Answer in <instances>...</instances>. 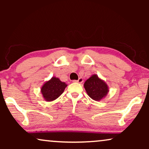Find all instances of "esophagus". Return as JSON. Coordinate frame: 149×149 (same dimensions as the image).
I'll use <instances>...</instances> for the list:
<instances>
[{"mask_svg": "<svg viewBox=\"0 0 149 149\" xmlns=\"http://www.w3.org/2000/svg\"><path fill=\"white\" fill-rule=\"evenodd\" d=\"M83 79L81 78V77H80V78H79L78 80H74V81H73V82H74V83H83Z\"/></svg>", "mask_w": 149, "mask_h": 149, "instance_id": "obj_1", "label": "esophagus"}]
</instances>
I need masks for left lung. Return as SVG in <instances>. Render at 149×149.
<instances>
[{"instance_id":"8db88e82","label":"left lung","mask_w":149,"mask_h":149,"mask_svg":"<svg viewBox=\"0 0 149 149\" xmlns=\"http://www.w3.org/2000/svg\"><path fill=\"white\" fill-rule=\"evenodd\" d=\"M87 95L95 101H100L107 96L109 88L107 83L97 74H93L84 83Z\"/></svg>"}]
</instances>
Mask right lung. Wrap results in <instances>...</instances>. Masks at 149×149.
<instances>
[{
    "mask_svg": "<svg viewBox=\"0 0 149 149\" xmlns=\"http://www.w3.org/2000/svg\"><path fill=\"white\" fill-rule=\"evenodd\" d=\"M66 87V83L62 82L59 78L53 77L42 85L40 89V93L45 100L52 102L60 97Z\"/></svg>",
    "mask_w": 149,
    "mask_h": 149,
    "instance_id": "1",
    "label": "right lung"
}]
</instances>
